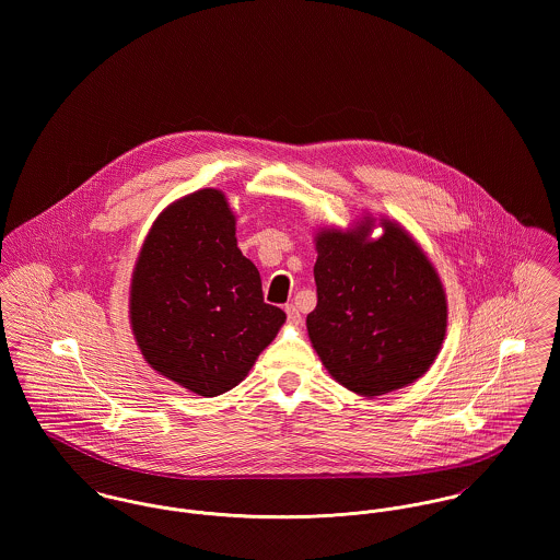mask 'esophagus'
Returning <instances> with one entry per match:
<instances>
[{
  "label": "esophagus",
  "instance_id": "1",
  "mask_svg": "<svg viewBox=\"0 0 560 560\" xmlns=\"http://www.w3.org/2000/svg\"><path fill=\"white\" fill-rule=\"evenodd\" d=\"M285 313H288V322L290 324H299L301 322V311H299V307L296 305H285Z\"/></svg>",
  "mask_w": 560,
  "mask_h": 560
}]
</instances>
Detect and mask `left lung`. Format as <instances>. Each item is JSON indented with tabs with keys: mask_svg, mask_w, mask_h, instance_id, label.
Masks as SVG:
<instances>
[{
	"mask_svg": "<svg viewBox=\"0 0 560 560\" xmlns=\"http://www.w3.org/2000/svg\"><path fill=\"white\" fill-rule=\"evenodd\" d=\"M317 234V305L307 330L324 368L346 388L375 397L421 377L446 330V301L434 266L395 223L370 236Z\"/></svg>",
	"mask_w": 560,
	"mask_h": 560,
	"instance_id": "8db88e82",
	"label": "left lung"
}]
</instances>
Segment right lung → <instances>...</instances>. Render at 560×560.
Listing matches in <instances>:
<instances>
[{"label": "right lung", "instance_id": "add662e5", "mask_svg": "<svg viewBox=\"0 0 560 560\" xmlns=\"http://www.w3.org/2000/svg\"><path fill=\"white\" fill-rule=\"evenodd\" d=\"M130 322L145 361L203 397L234 388L275 339L285 313L264 303L221 190H197L154 221L132 272Z\"/></svg>", "mask_w": 560, "mask_h": 560}]
</instances>
